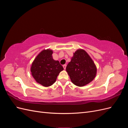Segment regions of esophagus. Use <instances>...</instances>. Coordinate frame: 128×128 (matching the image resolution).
<instances>
[{
  "label": "esophagus",
  "instance_id": "1",
  "mask_svg": "<svg viewBox=\"0 0 128 128\" xmlns=\"http://www.w3.org/2000/svg\"><path fill=\"white\" fill-rule=\"evenodd\" d=\"M63 67H64V69H66V64H64L63 65Z\"/></svg>",
  "mask_w": 128,
  "mask_h": 128
}]
</instances>
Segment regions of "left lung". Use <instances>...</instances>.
Here are the masks:
<instances>
[{
	"label": "left lung",
	"instance_id": "obj_1",
	"mask_svg": "<svg viewBox=\"0 0 128 128\" xmlns=\"http://www.w3.org/2000/svg\"><path fill=\"white\" fill-rule=\"evenodd\" d=\"M66 71L73 84L83 86L95 78L96 68L88 54L80 49L74 53L71 61L67 66Z\"/></svg>",
	"mask_w": 128,
	"mask_h": 128
}]
</instances>
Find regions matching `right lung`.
Listing matches in <instances>:
<instances>
[{
    "label": "right lung",
    "instance_id": "1",
    "mask_svg": "<svg viewBox=\"0 0 128 128\" xmlns=\"http://www.w3.org/2000/svg\"><path fill=\"white\" fill-rule=\"evenodd\" d=\"M53 51L50 50L42 51L34 60L31 72L36 82L48 87L56 82L59 74L64 70L59 61L52 58Z\"/></svg>",
    "mask_w": 128,
    "mask_h": 128
}]
</instances>
